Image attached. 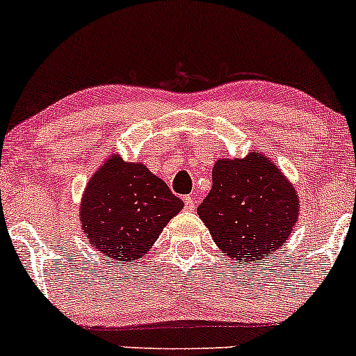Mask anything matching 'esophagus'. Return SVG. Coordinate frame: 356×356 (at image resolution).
Returning <instances> with one entry per match:
<instances>
[{
    "instance_id": "34e87169",
    "label": "esophagus",
    "mask_w": 356,
    "mask_h": 356,
    "mask_svg": "<svg viewBox=\"0 0 356 356\" xmlns=\"http://www.w3.org/2000/svg\"><path fill=\"white\" fill-rule=\"evenodd\" d=\"M184 206H186L187 211H194L195 209L194 195H186V197H184Z\"/></svg>"
}]
</instances>
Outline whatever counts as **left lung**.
I'll use <instances>...</instances> for the list:
<instances>
[{
  "label": "left lung",
  "mask_w": 356,
  "mask_h": 356,
  "mask_svg": "<svg viewBox=\"0 0 356 356\" xmlns=\"http://www.w3.org/2000/svg\"><path fill=\"white\" fill-rule=\"evenodd\" d=\"M216 246L239 263L268 259L283 248L300 216L295 186L268 155L222 157L212 187L197 207Z\"/></svg>",
  "instance_id": "obj_1"
}]
</instances>
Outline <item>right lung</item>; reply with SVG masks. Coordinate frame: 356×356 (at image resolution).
<instances>
[{
    "mask_svg": "<svg viewBox=\"0 0 356 356\" xmlns=\"http://www.w3.org/2000/svg\"><path fill=\"white\" fill-rule=\"evenodd\" d=\"M182 207L181 199L142 162L110 154L85 187L80 224L97 252L134 264Z\"/></svg>",
    "mask_w": 356,
    "mask_h": 356,
    "instance_id": "right-lung-1",
    "label": "right lung"
}]
</instances>
